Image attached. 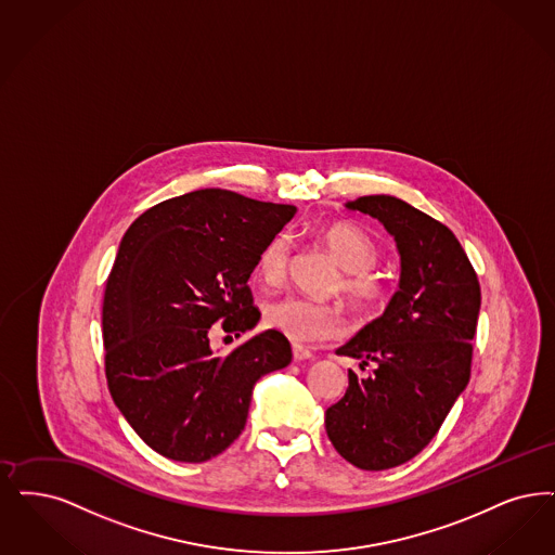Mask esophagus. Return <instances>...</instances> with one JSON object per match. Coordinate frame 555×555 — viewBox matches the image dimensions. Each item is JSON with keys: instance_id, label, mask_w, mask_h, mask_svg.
I'll return each mask as SVG.
<instances>
[{"instance_id": "esophagus-1", "label": "esophagus", "mask_w": 555, "mask_h": 555, "mask_svg": "<svg viewBox=\"0 0 555 555\" xmlns=\"http://www.w3.org/2000/svg\"><path fill=\"white\" fill-rule=\"evenodd\" d=\"M311 357H313V353H311L308 347L293 343V359L295 361H306V359H311Z\"/></svg>"}]
</instances>
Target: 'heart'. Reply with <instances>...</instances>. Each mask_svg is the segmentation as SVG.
<instances>
[{
	"instance_id": "heart-1",
	"label": "heart",
	"mask_w": 555,
	"mask_h": 555,
	"mask_svg": "<svg viewBox=\"0 0 555 555\" xmlns=\"http://www.w3.org/2000/svg\"><path fill=\"white\" fill-rule=\"evenodd\" d=\"M340 267L345 268L338 288L357 311H374L388 299V283L374 270L379 260V245L359 224L333 221L313 231ZM291 262V240L276 233L262 245L256 272L267 285H276L287 276ZM264 324L297 343L331 338L343 331V315L336 306L288 295L270 301L264 310Z\"/></svg>"
}]
</instances>
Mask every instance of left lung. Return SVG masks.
<instances>
[{"mask_svg": "<svg viewBox=\"0 0 555 555\" xmlns=\"http://www.w3.org/2000/svg\"><path fill=\"white\" fill-rule=\"evenodd\" d=\"M347 208L386 227L400 254L399 291L386 311L338 356L374 363L349 370L345 397L326 411L336 452L363 470H386L434 440L470 377L481 287L454 233L395 196H363Z\"/></svg>", "mask_w": 555, "mask_h": 555, "instance_id": "1", "label": "left lung"}]
</instances>
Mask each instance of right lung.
<instances>
[{
	"label": "right lung",
	"mask_w": 555,
	"mask_h": 555,
	"mask_svg": "<svg viewBox=\"0 0 555 555\" xmlns=\"http://www.w3.org/2000/svg\"><path fill=\"white\" fill-rule=\"evenodd\" d=\"M295 210L208 188L156 204L126 231L103 299L105 376L126 422L158 454L179 463L221 454L244 431L254 384L291 363L279 331L224 357L210 334L256 326L247 279Z\"/></svg>",
	"instance_id": "1"
}]
</instances>
